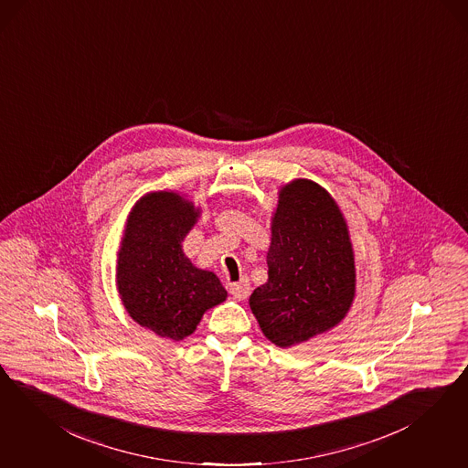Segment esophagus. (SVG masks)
Here are the masks:
<instances>
[{"label":"esophagus","instance_id":"1","mask_svg":"<svg viewBox=\"0 0 468 468\" xmlns=\"http://www.w3.org/2000/svg\"><path fill=\"white\" fill-rule=\"evenodd\" d=\"M229 291H230V294H232L236 300H246V298L250 296V291H251V287H250V281H248L246 277H242L239 282L230 284V286H229Z\"/></svg>","mask_w":468,"mask_h":468}]
</instances>
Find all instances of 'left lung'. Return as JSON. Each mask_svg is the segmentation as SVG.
I'll list each match as a JSON object with an SVG mask.
<instances>
[{"label":"left lung","instance_id":"1","mask_svg":"<svg viewBox=\"0 0 468 468\" xmlns=\"http://www.w3.org/2000/svg\"><path fill=\"white\" fill-rule=\"evenodd\" d=\"M269 279L250 296L263 335L292 347L341 324L356 292L345 213L310 179L281 186L271 213Z\"/></svg>","mask_w":468,"mask_h":468}]
</instances>
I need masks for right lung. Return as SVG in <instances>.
I'll return each mask as SVG.
<instances>
[{"mask_svg": "<svg viewBox=\"0 0 468 468\" xmlns=\"http://www.w3.org/2000/svg\"><path fill=\"white\" fill-rule=\"evenodd\" d=\"M201 208L177 191H151L129 211L117 253L122 304L141 327L182 341L197 331L207 310L227 300L210 271L186 257L182 242Z\"/></svg>", "mask_w": 468, "mask_h": 468, "instance_id": "add662e5", "label": "right lung"}]
</instances>
